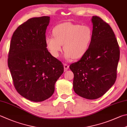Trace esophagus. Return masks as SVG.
Returning a JSON list of instances; mask_svg holds the SVG:
<instances>
[{
	"mask_svg": "<svg viewBox=\"0 0 127 127\" xmlns=\"http://www.w3.org/2000/svg\"><path fill=\"white\" fill-rule=\"evenodd\" d=\"M69 68V65L67 64H64V71H67Z\"/></svg>",
	"mask_w": 127,
	"mask_h": 127,
	"instance_id": "esophagus-1",
	"label": "esophagus"
}]
</instances>
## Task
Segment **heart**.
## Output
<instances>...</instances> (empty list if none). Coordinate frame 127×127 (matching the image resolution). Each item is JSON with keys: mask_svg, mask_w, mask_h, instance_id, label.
Masks as SVG:
<instances>
[{"mask_svg": "<svg viewBox=\"0 0 127 127\" xmlns=\"http://www.w3.org/2000/svg\"><path fill=\"white\" fill-rule=\"evenodd\" d=\"M52 33L54 36L46 37L47 48L54 57H58L64 45V56L68 60L81 58L87 52L92 39L90 28L71 23L57 25Z\"/></svg>", "mask_w": 127, "mask_h": 127, "instance_id": "obj_1", "label": "heart"}]
</instances>
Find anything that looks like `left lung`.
<instances>
[{
  "mask_svg": "<svg viewBox=\"0 0 127 127\" xmlns=\"http://www.w3.org/2000/svg\"><path fill=\"white\" fill-rule=\"evenodd\" d=\"M92 39L86 53L72 64L73 88L88 99L101 97L116 82L120 50L115 34L108 23L97 16L92 18Z\"/></svg>",
  "mask_w": 127,
  "mask_h": 127,
  "instance_id": "obj_1",
  "label": "left lung"
}]
</instances>
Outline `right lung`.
Returning <instances> with one entry per match:
<instances>
[{
	"instance_id": "1",
	"label": "right lung",
	"mask_w": 127,
	"mask_h": 127,
	"mask_svg": "<svg viewBox=\"0 0 127 127\" xmlns=\"http://www.w3.org/2000/svg\"><path fill=\"white\" fill-rule=\"evenodd\" d=\"M47 16L29 19L12 36L8 64L13 84L19 94L33 102L53 95L55 84L64 72V65L46 48Z\"/></svg>"
}]
</instances>
